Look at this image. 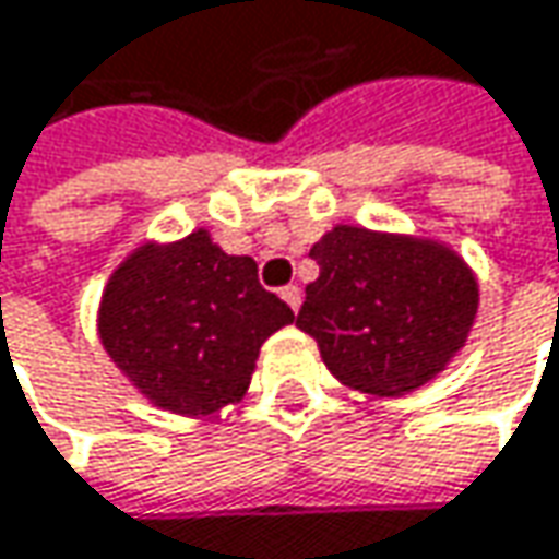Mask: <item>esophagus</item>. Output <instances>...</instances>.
<instances>
[{
    "mask_svg": "<svg viewBox=\"0 0 559 559\" xmlns=\"http://www.w3.org/2000/svg\"><path fill=\"white\" fill-rule=\"evenodd\" d=\"M281 300L297 313V310H300V300H304V290H300L297 284H287V287H281Z\"/></svg>",
    "mask_w": 559,
    "mask_h": 559,
    "instance_id": "obj_1",
    "label": "esophagus"
}]
</instances>
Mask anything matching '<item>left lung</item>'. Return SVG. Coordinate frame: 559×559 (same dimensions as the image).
Segmentation results:
<instances>
[{"instance_id": "obj_1", "label": "left lung", "mask_w": 559, "mask_h": 559, "mask_svg": "<svg viewBox=\"0 0 559 559\" xmlns=\"http://www.w3.org/2000/svg\"><path fill=\"white\" fill-rule=\"evenodd\" d=\"M310 255L320 275L307 284L297 326L348 390L406 396L464 352L480 281L444 239L335 224Z\"/></svg>"}]
</instances>
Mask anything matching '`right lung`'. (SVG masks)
<instances>
[{
    "instance_id": "1",
    "label": "right lung",
    "mask_w": 559,
    "mask_h": 559,
    "mask_svg": "<svg viewBox=\"0 0 559 559\" xmlns=\"http://www.w3.org/2000/svg\"><path fill=\"white\" fill-rule=\"evenodd\" d=\"M287 323L290 307L259 284L255 262L224 252L204 227L130 249L105 281L95 317L115 368L176 416L239 403L259 348Z\"/></svg>"
}]
</instances>
